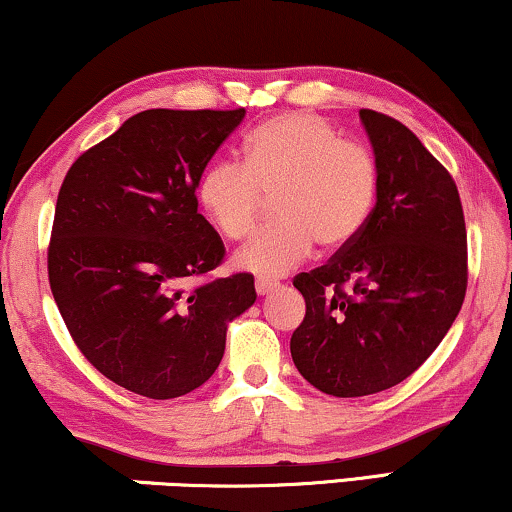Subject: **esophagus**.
I'll list each match as a JSON object with an SVG mask.
<instances>
[{
  "label": "esophagus",
  "mask_w": 512,
  "mask_h": 512,
  "mask_svg": "<svg viewBox=\"0 0 512 512\" xmlns=\"http://www.w3.org/2000/svg\"><path fill=\"white\" fill-rule=\"evenodd\" d=\"M279 286V282H275V279H265V277H258L256 279V293L258 296H268V293H272Z\"/></svg>",
  "instance_id": "1"
}]
</instances>
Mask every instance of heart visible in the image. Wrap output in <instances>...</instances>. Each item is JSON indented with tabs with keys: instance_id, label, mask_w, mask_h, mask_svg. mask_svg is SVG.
I'll use <instances>...</instances> for the list:
<instances>
[{
	"instance_id": "1",
	"label": "heart",
	"mask_w": 512,
	"mask_h": 512,
	"mask_svg": "<svg viewBox=\"0 0 512 512\" xmlns=\"http://www.w3.org/2000/svg\"><path fill=\"white\" fill-rule=\"evenodd\" d=\"M198 202L228 240H242L275 198L277 223L237 251L235 265L279 277L312 254L314 244H352L373 214L377 163L366 146L347 142L324 118L291 111L270 118L244 142V165L214 160L198 179Z\"/></svg>"
}]
</instances>
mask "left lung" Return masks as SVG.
<instances>
[{
    "label": "left lung",
    "instance_id": "obj_1",
    "mask_svg": "<svg viewBox=\"0 0 512 512\" xmlns=\"http://www.w3.org/2000/svg\"><path fill=\"white\" fill-rule=\"evenodd\" d=\"M377 163V202L352 244L293 286L305 319L291 356L338 398L396 387L440 345L466 296V223L450 172L396 118L359 111Z\"/></svg>",
    "mask_w": 512,
    "mask_h": 512
}]
</instances>
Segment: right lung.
Instances as JSON below:
<instances>
[{"label": "right lung", "mask_w": 512, "mask_h": 512, "mask_svg": "<svg viewBox=\"0 0 512 512\" xmlns=\"http://www.w3.org/2000/svg\"><path fill=\"white\" fill-rule=\"evenodd\" d=\"M247 111L149 109L69 167L55 205L48 282L81 354L139 396H184L226 352L256 300L247 272L186 291L223 261L198 212L202 170Z\"/></svg>", "instance_id": "add662e5"}]
</instances>
